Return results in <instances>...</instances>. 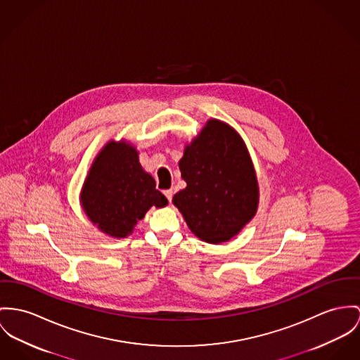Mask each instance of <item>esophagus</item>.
<instances>
[{"label":"esophagus","instance_id":"34e87169","mask_svg":"<svg viewBox=\"0 0 360 360\" xmlns=\"http://www.w3.org/2000/svg\"><path fill=\"white\" fill-rule=\"evenodd\" d=\"M163 193H165V195H166L167 200L171 202V200H172V194H174L172 189H167V191H165Z\"/></svg>","mask_w":360,"mask_h":360}]
</instances>
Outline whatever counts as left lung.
<instances>
[{"instance_id":"1","label":"left lung","mask_w":360,"mask_h":360,"mask_svg":"<svg viewBox=\"0 0 360 360\" xmlns=\"http://www.w3.org/2000/svg\"><path fill=\"white\" fill-rule=\"evenodd\" d=\"M179 169L186 188L172 197L200 240L221 244L237 236L256 214L259 185L240 134L210 119L186 145Z\"/></svg>"}]
</instances>
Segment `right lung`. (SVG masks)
Returning <instances> with one entry per match:
<instances>
[{
	"mask_svg": "<svg viewBox=\"0 0 360 360\" xmlns=\"http://www.w3.org/2000/svg\"><path fill=\"white\" fill-rule=\"evenodd\" d=\"M81 204L103 233L124 238L150 207H166L168 200L139 165L137 149L122 139L110 141L94 159L83 184Z\"/></svg>",
	"mask_w": 360,
	"mask_h": 360,
	"instance_id": "add662e5",
	"label": "right lung"
}]
</instances>
